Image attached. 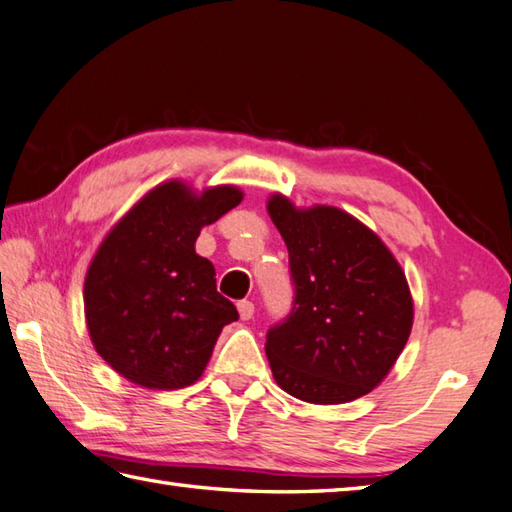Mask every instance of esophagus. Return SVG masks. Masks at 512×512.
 Masks as SVG:
<instances>
[{
	"label": "esophagus",
	"instance_id": "obj_1",
	"mask_svg": "<svg viewBox=\"0 0 512 512\" xmlns=\"http://www.w3.org/2000/svg\"><path fill=\"white\" fill-rule=\"evenodd\" d=\"M236 307H238V316H241V320L254 318V302L252 300H241Z\"/></svg>",
	"mask_w": 512,
	"mask_h": 512
}]
</instances>
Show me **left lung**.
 Wrapping results in <instances>:
<instances>
[{"mask_svg":"<svg viewBox=\"0 0 512 512\" xmlns=\"http://www.w3.org/2000/svg\"><path fill=\"white\" fill-rule=\"evenodd\" d=\"M267 212L296 285L289 318L267 333L274 380L302 402L358 400L387 378L411 336L404 271L373 229L338 207H296L276 192Z\"/></svg>","mask_w":512,"mask_h":512,"instance_id":"left-lung-1","label":"left lung"}]
</instances>
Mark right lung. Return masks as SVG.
Wrapping results in <instances>:
<instances>
[{"label": "right lung", "mask_w": 512, "mask_h": 512, "mask_svg": "<svg viewBox=\"0 0 512 512\" xmlns=\"http://www.w3.org/2000/svg\"><path fill=\"white\" fill-rule=\"evenodd\" d=\"M243 201L236 185L196 192L172 179L152 187L103 238L83 280V311L99 356L143 389L174 391L201 378L236 307L196 238Z\"/></svg>", "instance_id": "right-lung-1"}]
</instances>
